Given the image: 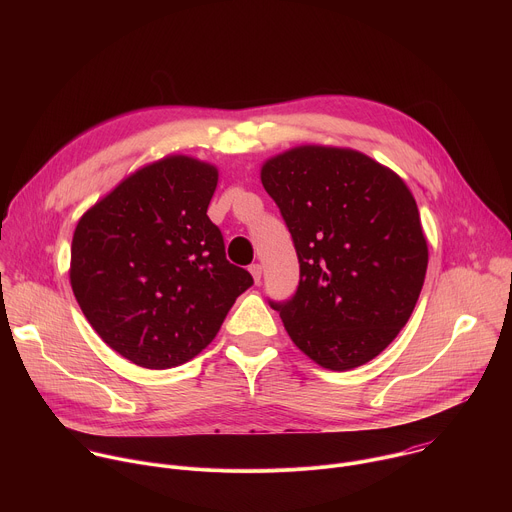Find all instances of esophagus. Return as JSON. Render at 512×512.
Masks as SVG:
<instances>
[{"label": "esophagus", "mask_w": 512, "mask_h": 512, "mask_svg": "<svg viewBox=\"0 0 512 512\" xmlns=\"http://www.w3.org/2000/svg\"><path fill=\"white\" fill-rule=\"evenodd\" d=\"M249 271H251V275H253L255 283H259V281H261V273H263V267H261L259 263H253V265L249 267Z\"/></svg>", "instance_id": "obj_1"}]
</instances>
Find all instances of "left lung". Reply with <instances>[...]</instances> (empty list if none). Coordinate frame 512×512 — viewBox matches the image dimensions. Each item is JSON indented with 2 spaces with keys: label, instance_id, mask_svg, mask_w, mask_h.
I'll use <instances>...</instances> for the list:
<instances>
[{
  "label": "left lung",
  "instance_id": "obj_1",
  "mask_svg": "<svg viewBox=\"0 0 512 512\" xmlns=\"http://www.w3.org/2000/svg\"><path fill=\"white\" fill-rule=\"evenodd\" d=\"M261 182L300 261V285L271 302L294 344L320 367L350 371L407 324L427 243L405 182L354 150L302 145L267 160Z\"/></svg>",
  "mask_w": 512,
  "mask_h": 512
}]
</instances>
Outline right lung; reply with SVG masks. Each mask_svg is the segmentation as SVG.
I'll return each mask as SVG.
<instances>
[{
	"instance_id": "add662e5",
	"label": "right lung",
	"mask_w": 512,
	"mask_h": 512,
	"mask_svg": "<svg viewBox=\"0 0 512 512\" xmlns=\"http://www.w3.org/2000/svg\"><path fill=\"white\" fill-rule=\"evenodd\" d=\"M218 172L168 156L89 208L70 247V285L95 332L143 369L194 358L253 285L206 214Z\"/></svg>"
}]
</instances>
